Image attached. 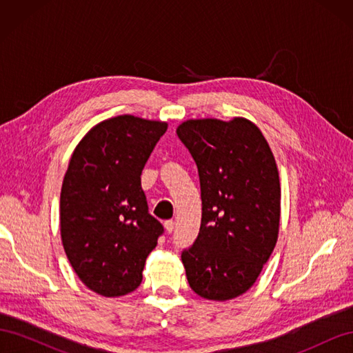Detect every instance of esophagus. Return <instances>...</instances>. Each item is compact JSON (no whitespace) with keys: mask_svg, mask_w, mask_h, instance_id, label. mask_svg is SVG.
Listing matches in <instances>:
<instances>
[{"mask_svg":"<svg viewBox=\"0 0 353 353\" xmlns=\"http://www.w3.org/2000/svg\"><path fill=\"white\" fill-rule=\"evenodd\" d=\"M174 228H175V222H174V221H166V222H165V230H166L168 234L172 232Z\"/></svg>","mask_w":353,"mask_h":353,"instance_id":"1","label":"esophagus"}]
</instances>
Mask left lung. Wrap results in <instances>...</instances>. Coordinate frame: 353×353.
<instances>
[{"mask_svg":"<svg viewBox=\"0 0 353 353\" xmlns=\"http://www.w3.org/2000/svg\"><path fill=\"white\" fill-rule=\"evenodd\" d=\"M176 135L193 156L201 191L196 241L181 254L190 287L225 302L258 280L276 244L281 190L274 154L249 119H190Z\"/></svg>","mask_w":353,"mask_h":353,"instance_id":"1","label":"left lung"}]
</instances>
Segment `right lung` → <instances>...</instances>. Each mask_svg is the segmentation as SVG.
<instances>
[{"mask_svg":"<svg viewBox=\"0 0 353 353\" xmlns=\"http://www.w3.org/2000/svg\"><path fill=\"white\" fill-rule=\"evenodd\" d=\"M166 122L105 119L73 150L60 193V232L79 280L104 297L134 292L163 227L148 213L141 172Z\"/></svg>","mask_w":353,"mask_h":353,"instance_id":"right-lung-1","label":"right lung"}]
</instances>
